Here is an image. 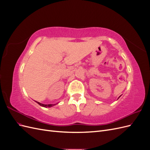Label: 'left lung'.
Segmentation results:
<instances>
[{"label":"left lung","instance_id":"left-lung-1","mask_svg":"<svg viewBox=\"0 0 150 150\" xmlns=\"http://www.w3.org/2000/svg\"><path fill=\"white\" fill-rule=\"evenodd\" d=\"M120 97H119V98H120Z\"/></svg>","mask_w":150,"mask_h":150}]
</instances>
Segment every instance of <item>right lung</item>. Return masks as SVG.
Segmentation results:
<instances>
[{"mask_svg": "<svg viewBox=\"0 0 150 150\" xmlns=\"http://www.w3.org/2000/svg\"><path fill=\"white\" fill-rule=\"evenodd\" d=\"M36 103H37L38 104H39L40 106H43V107H44V108H50V107H52V106H54V105H56V104H42V103H39V102H38V101H35Z\"/></svg>", "mask_w": 150, "mask_h": 150, "instance_id": "1", "label": "right lung"}]
</instances>
